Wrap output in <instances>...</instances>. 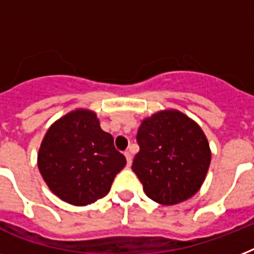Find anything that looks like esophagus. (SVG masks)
Masks as SVG:
<instances>
[{
  "mask_svg": "<svg viewBox=\"0 0 254 254\" xmlns=\"http://www.w3.org/2000/svg\"><path fill=\"white\" fill-rule=\"evenodd\" d=\"M125 157H127V165H131V161H133V155H131V151L130 150L125 151Z\"/></svg>",
  "mask_w": 254,
  "mask_h": 254,
  "instance_id": "1",
  "label": "esophagus"
}]
</instances>
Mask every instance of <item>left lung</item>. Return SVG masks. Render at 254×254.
<instances>
[{"mask_svg":"<svg viewBox=\"0 0 254 254\" xmlns=\"http://www.w3.org/2000/svg\"><path fill=\"white\" fill-rule=\"evenodd\" d=\"M139 151L131 170L147 196L165 205L178 204L197 192L211 162L208 141L200 127L178 111H163L143 120Z\"/></svg>","mask_w":254,"mask_h":254,"instance_id":"left-lung-1","label":"left lung"}]
</instances>
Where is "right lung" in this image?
<instances>
[{
    "label": "right lung",
    "mask_w": 254,
    "mask_h": 254,
    "mask_svg": "<svg viewBox=\"0 0 254 254\" xmlns=\"http://www.w3.org/2000/svg\"><path fill=\"white\" fill-rule=\"evenodd\" d=\"M127 165L96 115L77 109L58 120L42 141L38 167L58 197L87 205L104 197Z\"/></svg>",
    "instance_id": "add662e5"
}]
</instances>
